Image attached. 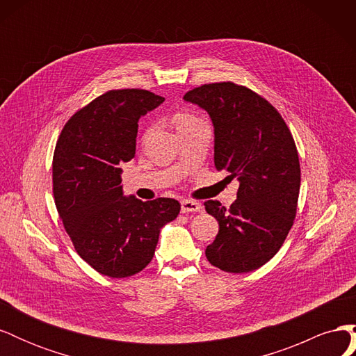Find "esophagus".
Listing matches in <instances>:
<instances>
[{
  "label": "esophagus",
  "instance_id": "1",
  "mask_svg": "<svg viewBox=\"0 0 356 356\" xmlns=\"http://www.w3.org/2000/svg\"><path fill=\"white\" fill-rule=\"evenodd\" d=\"M202 211V204L193 200H182L181 202V212L182 213H188V212H200Z\"/></svg>",
  "mask_w": 356,
  "mask_h": 356
}]
</instances>
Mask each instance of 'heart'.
Masks as SVG:
<instances>
[{"instance_id":"b5f03b06","label":"heart","mask_w":356,"mask_h":356,"mask_svg":"<svg viewBox=\"0 0 356 356\" xmlns=\"http://www.w3.org/2000/svg\"><path fill=\"white\" fill-rule=\"evenodd\" d=\"M199 122L196 117H193L191 114L188 113H179L175 115V124H177V129L179 127H184V126H188L191 123H196Z\"/></svg>"}]
</instances>
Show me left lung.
<instances>
[{"label":"left lung","instance_id":"left-lung-1","mask_svg":"<svg viewBox=\"0 0 356 356\" xmlns=\"http://www.w3.org/2000/svg\"><path fill=\"white\" fill-rule=\"evenodd\" d=\"M184 101L209 114L215 168L239 181L229 209L204 202L220 224L204 254L224 272H252L281 250L296 218L301 178L293 135L273 105L232 81L203 84Z\"/></svg>","mask_w":356,"mask_h":356}]
</instances>
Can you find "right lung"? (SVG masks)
<instances>
[{
    "instance_id": "right-lung-1",
    "label": "right lung",
    "mask_w": 356,
    "mask_h": 356,
    "mask_svg": "<svg viewBox=\"0 0 356 356\" xmlns=\"http://www.w3.org/2000/svg\"><path fill=\"white\" fill-rule=\"evenodd\" d=\"M165 98L141 89L110 90L75 113L53 154V196L75 251L110 277L136 275L153 260L163 225L181 204L123 195L122 165L136 149L138 122Z\"/></svg>"
}]
</instances>
